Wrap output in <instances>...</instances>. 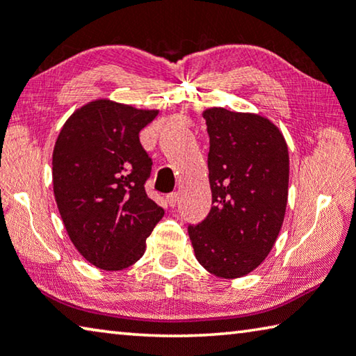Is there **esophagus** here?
Returning <instances> with one entry per match:
<instances>
[{"label":"esophagus","instance_id":"obj_1","mask_svg":"<svg viewBox=\"0 0 356 356\" xmlns=\"http://www.w3.org/2000/svg\"><path fill=\"white\" fill-rule=\"evenodd\" d=\"M166 201L171 207H176V204L179 202V193H176V191H174V193H169L166 196Z\"/></svg>","mask_w":356,"mask_h":356}]
</instances>
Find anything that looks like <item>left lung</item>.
I'll list each match as a JSON object with an SVG mask.
<instances>
[{
    "instance_id": "left-lung-1",
    "label": "left lung",
    "mask_w": 356,
    "mask_h": 356,
    "mask_svg": "<svg viewBox=\"0 0 356 356\" xmlns=\"http://www.w3.org/2000/svg\"><path fill=\"white\" fill-rule=\"evenodd\" d=\"M209 134L212 207L188 225L195 257L209 273L238 279L269 255L289 198L290 160L284 134L268 118L212 107Z\"/></svg>"
}]
</instances>
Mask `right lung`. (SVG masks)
Segmentation results:
<instances>
[{"mask_svg": "<svg viewBox=\"0 0 356 356\" xmlns=\"http://www.w3.org/2000/svg\"><path fill=\"white\" fill-rule=\"evenodd\" d=\"M156 115L92 101L67 118L55 143L54 195L61 220L79 253L99 269L136 263L165 213L145 193L152 158L139 140Z\"/></svg>", "mask_w": 356, "mask_h": 356, "instance_id": "obj_1", "label": "right lung"}]
</instances>
